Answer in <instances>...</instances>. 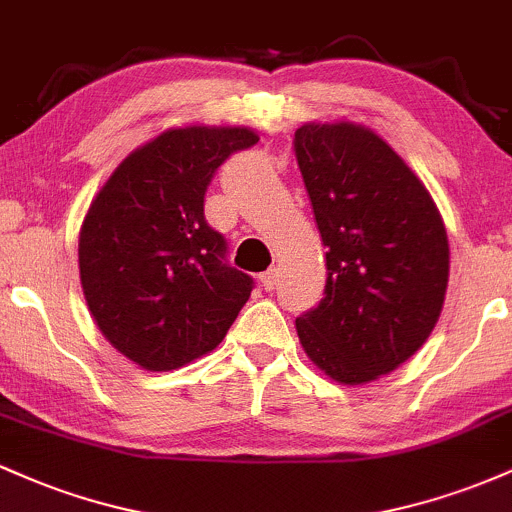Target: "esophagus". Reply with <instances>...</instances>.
<instances>
[{
  "label": "esophagus",
  "mask_w": 512,
  "mask_h": 512,
  "mask_svg": "<svg viewBox=\"0 0 512 512\" xmlns=\"http://www.w3.org/2000/svg\"><path fill=\"white\" fill-rule=\"evenodd\" d=\"M276 276H279V274H276V269H267V272L260 274V281H262V289L264 291H272L274 289V286H276Z\"/></svg>",
  "instance_id": "1"
}]
</instances>
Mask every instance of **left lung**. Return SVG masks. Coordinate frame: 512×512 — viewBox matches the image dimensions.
<instances>
[{
    "instance_id": "8db88e82",
    "label": "left lung",
    "mask_w": 512,
    "mask_h": 512,
    "mask_svg": "<svg viewBox=\"0 0 512 512\" xmlns=\"http://www.w3.org/2000/svg\"><path fill=\"white\" fill-rule=\"evenodd\" d=\"M293 149L327 248L325 298L296 320L298 339L337 383H373L436 327L450 274L445 223L419 175L373 129L308 122Z\"/></svg>"
}]
</instances>
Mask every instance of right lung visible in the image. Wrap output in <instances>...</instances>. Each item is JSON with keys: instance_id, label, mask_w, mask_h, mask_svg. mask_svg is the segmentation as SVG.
Listing matches in <instances>:
<instances>
[{"instance_id": "right-lung-1", "label": "right lung", "mask_w": 512, "mask_h": 512, "mask_svg": "<svg viewBox=\"0 0 512 512\" xmlns=\"http://www.w3.org/2000/svg\"><path fill=\"white\" fill-rule=\"evenodd\" d=\"M250 127H170L134 149L93 197L79 231V276L103 337L144 370H175L223 342L252 279L223 262L204 192Z\"/></svg>"}]
</instances>
